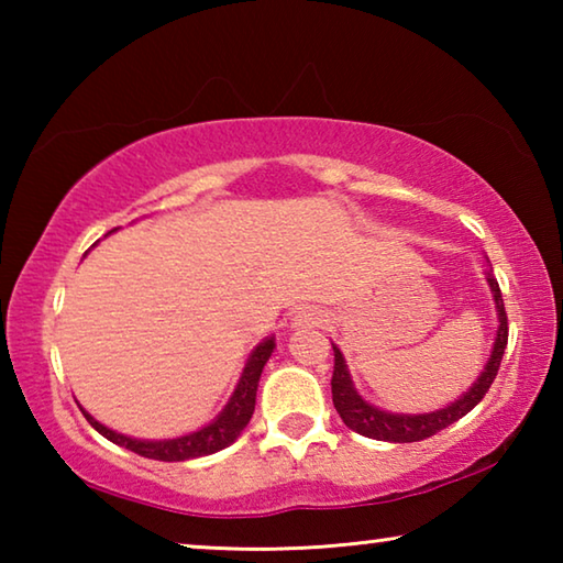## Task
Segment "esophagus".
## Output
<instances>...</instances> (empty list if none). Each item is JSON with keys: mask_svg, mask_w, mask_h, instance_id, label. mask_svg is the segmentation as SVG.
Returning <instances> with one entry per match:
<instances>
[{"mask_svg": "<svg viewBox=\"0 0 563 563\" xmlns=\"http://www.w3.org/2000/svg\"><path fill=\"white\" fill-rule=\"evenodd\" d=\"M328 316L322 310H318V308H302L298 316H295V325H310V328H320L322 322H328L325 320Z\"/></svg>", "mask_w": 563, "mask_h": 563, "instance_id": "1", "label": "esophagus"}]
</instances>
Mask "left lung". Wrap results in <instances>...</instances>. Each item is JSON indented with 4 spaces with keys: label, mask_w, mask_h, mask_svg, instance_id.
<instances>
[{
    "label": "left lung",
    "mask_w": 563,
    "mask_h": 563,
    "mask_svg": "<svg viewBox=\"0 0 563 563\" xmlns=\"http://www.w3.org/2000/svg\"><path fill=\"white\" fill-rule=\"evenodd\" d=\"M487 280L492 285L494 302H497V312H499L497 342H494L492 357L487 362V367H484V373L479 375V379L474 383V387L450 407L437 409V412H430V415H389L385 409L367 405L350 383L342 352L332 345V352H335V367H332V383H330L332 405H335L338 415L342 417V422H345L350 430H355L357 434H365L369 440H379V442H399V444L422 442L427 437L442 432L444 427L454 424L456 419H462L466 412H472V409L482 402V397L489 393L494 377L499 373L504 350H507V340H509V322H507V310H504L499 283L492 273Z\"/></svg>",
    "instance_id": "1"
}]
</instances>
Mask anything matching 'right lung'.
I'll return each mask as SVG.
<instances>
[{
	"mask_svg": "<svg viewBox=\"0 0 563 563\" xmlns=\"http://www.w3.org/2000/svg\"><path fill=\"white\" fill-rule=\"evenodd\" d=\"M275 347L273 338L261 342L255 352L247 360V365L243 369L241 383H238L235 393L231 397V402L225 405V409L218 415L216 422H211L203 430H198L194 434L178 437V440H164V442H148V440H131V437H123L119 432L109 430V427L99 424L91 415L84 412V417L89 419V424L97 430L99 434L107 437L109 442L126 446V450L136 452L141 456H148V460H158V462H184V460H196V456H206L213 454L223 446L231 444L238 434H241L243 427L251 422L253 409H255V393H258V379L268 362L271 352Z\"/></svg>",
	"mask_w": 563,
	"mask_h": 563,
	"instance_id": "1",
	"label": "right lung"
}]
</instances>
